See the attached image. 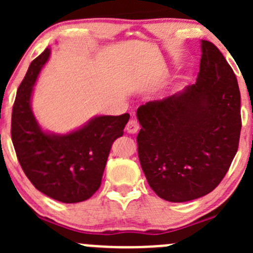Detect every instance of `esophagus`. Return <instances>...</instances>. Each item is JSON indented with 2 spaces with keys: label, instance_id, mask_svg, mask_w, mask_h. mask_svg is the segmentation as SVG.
I'll use <instances>...</instances> for the list:
<instances>
[{
  "label": "esophagus",
  "instance_id": "1",
  "mask_svg": "<svg viewBox=\"0 0 253 253\" xmlns=\"http://www.w3.org/2000/svg\"><path fill=\"white\" fill-rule=\"evenodd\" d=\"M138 129H139V122L137 121L136 119L129 120L128 124L126 125V131L128 132V133H136V132H138Z\"/></svg>",
  "mask_w": 253,
  "mask_h": 253
}]
</instances>
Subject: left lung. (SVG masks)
Segmentation results:
<instances>
[{"mask_svg":"<svg viewBox=\"0 0 253 253\" xmlns=\"http://www.w3.org/2000/svg\"><path fill=\"white\" fill-rule=\"evenodd\" d=\"M197 81L180 93L137 109L138 157L160 198L187 202L220 183L239 148L240 90L233 68L202 40Z\"/></svg>","mask_w":253,"mask_h":253,"instance_id":"left-lung-1","label":"left lung"}]
</instances>
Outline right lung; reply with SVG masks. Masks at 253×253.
I'll use <instances>...</instances> for the list:
<instances>
[{
    "label": "right lung",
    "mask_w": 253,
    "mask_h": 253,
    "mask_svg": "<svg viewBox=\"0 0 253 253\" xmlns=\"http://www.w3.org/2000/svg\"><path fill=\"white\" fill-rule=\"evenodd\" d=\"M48 57L47 47L30 63L18 88L12 142L23 171L37 190L63 203L83 202L100 187L112 143L124 134L129 115L96 116L67 134L42 131L33 114L32 93Z\"/></svg>",
    "instance_id": "1"
}]
</instances>
